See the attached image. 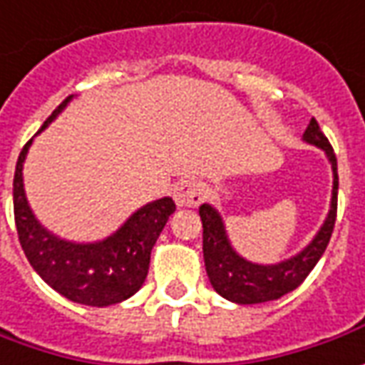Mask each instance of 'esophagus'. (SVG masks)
Here are the masks:
<instances>
[{
  "label": "esophagus",
  "mask_w": 365,
  "mask_h": 365,
  "mask_svg": "<svg viewBox=\"0 0 365 365\" xmlns=\"http://www.w3.org/2000/svg\"><path fill=\"white\" fill-rule=\"evenodd\" d=\"M205 197V190L197 180H182L173 185V200L180 207H195Z\"/></svg>",
  "instance_id": "34e87169"
}]
</instances>
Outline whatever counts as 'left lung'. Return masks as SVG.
I'll use <instances>...</instances> for the list:
<instances>
[{
    "label": "left lung",
    "instance_id": "8db88e82",
    "mask_svg": "<svg viewBox=\"0 0 365 365\" xmlns=\"http://www.w3.org/2000/svg\"><path fill=\"white\" fill-rule=\"evenodd\" d=\"M304 140L307 143L318 145L328 153L331 170H334V192H331V210H329L326 224L322 225L314 242L307 245L302 254L276 266H257L252 262H245L244 257H240L232 250L222 217L217 215L214 207L207 203H203L200 207L203 225L205 272L215 292L230 302L262 304V302L286 296L306 279L307 274L316 267L319 257L328 247L334 225H336V215H338V160H336L331 143L324 135V131L319 130L316 118H312L309 121Z\"/></svg>",
    "mask_w": 365,
    "mask_h": 365
}]
</instances>
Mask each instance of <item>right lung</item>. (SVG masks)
<instances>
[{"mask_svg": "<svg viewBox=\"0 0 365 365\" xmlns=\"http://www.w3.org/2000/svg\"><path fill=\"white\" fill-rule=\"evenodd\" d=\"M69 99L71 96L59 103L41 130L66 108ZM29 143L31 140L24 145L17 158L14 215L19 244L31 267L47 286L76 304L103 307L120 304L133 296L148 276L151 247L162 234L168 217L175 212L172 197L143 205L121 225L120 232L99 244H69L58 240L37 224L27 205L21 168Z\"/></svg>", "mask_w": 365, "mask_h": 365, "instance_id": "1", "label": "right lung"}]
</instances>
